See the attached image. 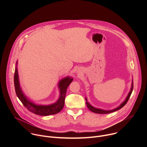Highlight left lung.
<instances>
[{
	"label": "left lung",
	"mask_w": 147,
	"mask_h": 147,
	"mask_svg": "<svg viewBox=\"0 0 147 147\" xmlns=\"http://www.w3.org/2000/svg\"><path fill=\"white\" fill-rule=\"evenodd\" d=\"M133 83L132 82V85H131V90L128 95V96H127L126 99H125V100L120 105V106L118 108L115 109H113V110H111V111H104V110H102V109H96V108H95L94 107H92L91 105L87 101V99L86 98V104H87V106L88 107V109L94 112V113H98V114H107V113H112V112H115L116 111H118L120 109H121V108H123L125 104L127 103V101L129 100L130 97V95L132 93V91H133Z\"/></svg>",
	"instance_id": "left-lung-1"
}]
</instances>
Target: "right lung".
I'll use <instances>...</instances> for the list:
<instances>
[{"instance_id":"add662e5","label":"right lung","mask_w":147,"mask_h":147,"mask_svg":"<svg viewBox=\"0 0 147 147\" xmlns=\"http://www.w3.org/2000/svg\"><path fill=\"white\" fill-rule=\"evenodd\" d=\"M73 80V78L70 77H66L61 80L59 84V87L60 91V96L59 100L55 103L51 105H37L34 103L31 102L27 99L26 96L22 92V90L20 88L18 72L17 67L15 69L14 76V88L16 95L20 101L22 102L23 105L30 112L38 115L40 116H48L51 115H55L60 112L63 108L65 105V96L66 95V91L67 87L70 84Z\"/></svg>"}]
</instances>
